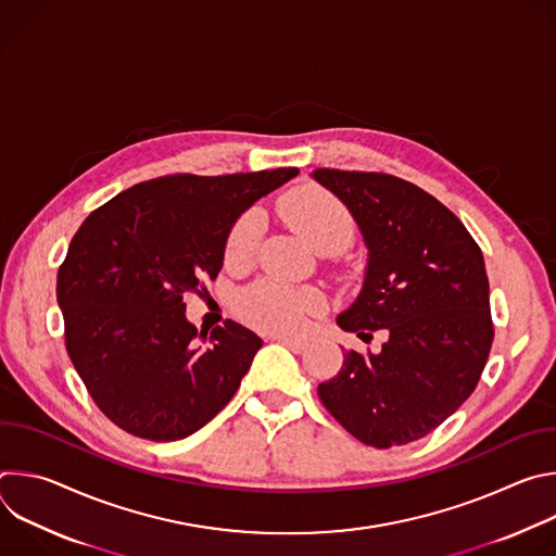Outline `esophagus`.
<instances>
[{"label": "esophagus", "instance_id": "1", "mask_svg": "<svg viewBox=\"0 0 556 556\" xmlns=\"http://www.w3.org/2000/svg\"><path fill=\"white\" fill-rule=\"evenodd\" d=\"M275 341L283 343L286 348H290V350H292V352H296V354H301V352L307 348V341H305V339H292V337H275Z\"/></svg>", "mask_w": 556, "mask_h": 556}]
</instances>
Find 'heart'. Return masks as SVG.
<instances>
[{
  "mask_svg": "<svg viewBox=\"0 0 556 556\" xmlns=\"http://www.w3.org/2000/svg\"><path fill=\"white\" fill-rule=\"evenodd\" d=\"M279 213L314 251L345 249L352 242L354 219L345 204L321 187H301L279 202ZM264 219L251 211L237 219L228 232L224 257L228 264H244L253 257ZM324 309V299L314 290H296L277 281H260L237 299L242 319L270 334H294L303 330L307 316Z\"/></svg>",
  "mask_w": 556,
  "mask_h": 556,
  "instance_id": "heart-1",
  "label": "heart"
}]
</instances>
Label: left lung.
<instances>
[{"label":"left lung","mask_w":556,"mask_h":556,"mask_svg":"<svg viewBox=\"0 0 556 556\" xmlns=\"http://www.w3.org/2000/svg\"><path fill=\"white\" fill-rule=\"evenodd\" d=\"M356 219L365 279L337 316L378 354L348 350L319 384L326 409L363 444L389 448L425 438L453 416L484 371L493 321L484 255L464 224L420 187L389 174L314 169Z\"/></svg>","instance_id":"8db88e82"}]
</instances>
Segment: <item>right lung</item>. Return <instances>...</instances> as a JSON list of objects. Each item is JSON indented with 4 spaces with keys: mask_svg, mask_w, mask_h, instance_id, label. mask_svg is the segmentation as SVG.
<instances>
[{
    "mask_svg": "<svg viewBox=\"0 0 556 556\" xmlns=\"http://www.w3.org/2000/svg\"><path fill=\"white\" fill-rule=\"evenodd\" d=\"M296 174L163 176L118 193L76 230L56 275L65 348L116 427L174 442L228 405L262 339L235 321L198 332L182 296L217 277L237 217Z\"/></svg>",
    "mask_w": 556,
    "mask_h": 556,
    "instance_id": "right-lung-1",
    "label": "right lung"
}]
</instances>
